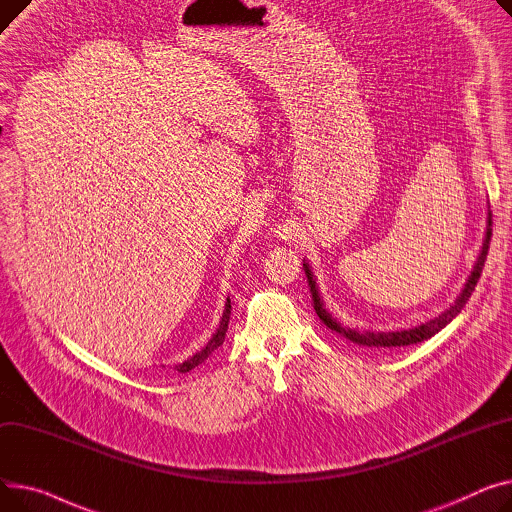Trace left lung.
<instances>
[{
    "instance_id": "1",
    "label": "left lung",
    "mask_w": 512,
    "mask_h": 512,
    "mask_svg": "<svg viewBox=\"0 0 512 512\" xmlns=\"http://www.w3.org/2000/svg\"><path fill=\"white\" fill-rule=\"evenodd\" d=\"M490 237H492V213H488V225H486V237H484V246L482 250H479V256L475 260V266L471 270V275L463 287V291L457 295V299L453 304H450L448 310H444L442 314H438L436 318H430L428 322H422L417 326H411V328H397V330H355V328H349V326H343L341 322H337V318L330 314L322 302L320 297V291H318V285H316V279H314V273L310 264L304 260V270H306V277H308V283H310V291H312V302H314V310L318 314V318L330 328L335 330V333H339L341 337L362 345V347H370V349H393V347H407V345H413V343H422L430 337H434L436 333H440V330L448 324L453 322V318L465 308V304L469 302L471 293L475 291V285L479 281V277H482V268H484V262H486V256H488V248H490Z\"/></svg>"
}]
</instances>
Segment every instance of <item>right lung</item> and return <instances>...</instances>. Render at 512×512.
<instances>
[{
  "instance_id": "right-lung-1",
  "label": "right lung",
  "mask_w": 512,
  "mask_h": 512,
  "mask_svg": "<svg viewBox=\"0 0 512 512\" xmlns=\"http://www.w3.org/2000/svg\"><path fill=\"white\" fill-rule=\"evenodd\" d=\"M0 132H2V128H0ZM229 316H231V299L227 297V302H225V310H223V318H221V322H219V328L215 330V335L210 337V341L206 343V347H202L198 353H194L192 357H188L186 362H182V364H177L175 366V370L179 372V374H186V372H190V370H194L198 364H202L204 359L213 353L215 349H219L221 345H223V341H225V333H227V326H229Z\"/></svg>"
}]
</instances>
